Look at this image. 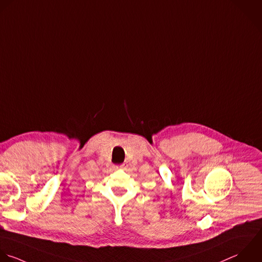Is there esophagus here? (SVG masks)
I'll list each match as a JSON object with an SVG mask.
<instances>
[{
    "label": "esophagus",
    "instance_id": "1",
    "mask_svg": "<svg viewBox=\"0 0 262 262\" xmlns=\"http://www.w3.org/2000/svg\"><path fill=\"white\" fill-rule=\"evenodd\" d=\"M125 167V164L124 163H122V164H119L118 166H117V168H124Z\"/></svg>",
    "mask_w": 262,
    "mask_h": 262
}]
</instances>
